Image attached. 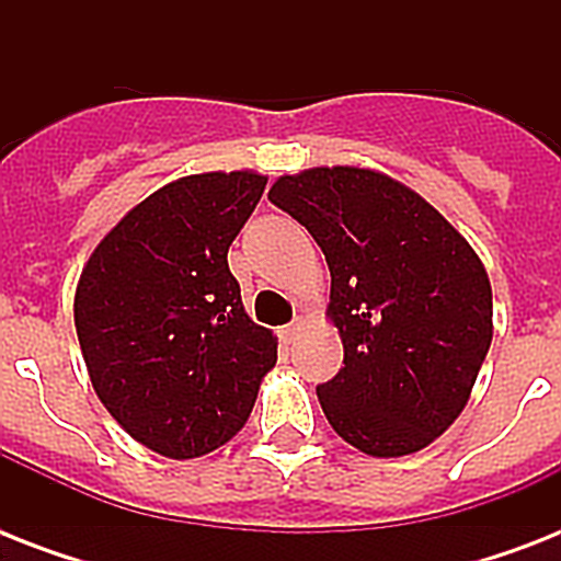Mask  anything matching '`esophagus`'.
<instances>
[{
    "label": "esophagus",
    "mask_w": 561,
    "mask_h": 561,
    "mask_svg": "<svg viewBox=\"0 0 561 561\" xmlns=\"http://www.w3.org/2000/svg\"><path fill=\"white\" fill-rule=\"evenodd\" d=\"M297 329H299V320H294V323H290V325H285V329H282V332H279L282 343L294 341V334H297Z\"/></svg>",
    "instance_id": "1"
}]
</instances>
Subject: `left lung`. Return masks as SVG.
Segmentation results:
<instances>
[{
  "mask_svg": "<svg viewBox=\"0 0 561 561\" xmlns=\"http://www.w3.org/2000/svg\"><path fill=\"white\" fill-rule=\"evenodd\" d=\"M271 203L314 236L332 273L343 367L317 387L329 425L373 457L422 451L460 416L492 343V285L471 244L381 171L285 174Z\"/></svg>",
  "mask_w": 561,
  "mask_h": 561,
  "instance_id": "left-lung-1",
  "label": "left lung"
}]
</instances>
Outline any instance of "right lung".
<instances>
[{"label": "right lung", "instance_id": "add662e5", "mask_svg": "<svg viewBox=\"0 0 561 561\" xmlns=\"http://www.w3.org/2000/svg\"><path fill=\"white\" fill-rule=\"evenodd\" d=\"M267 178H180L127 211L83 264L75 329L110 416L145 448L192 460L244 427L276 337L244 311L227 253Z\"/></svg>", "mask_w": 561, "mask_h": 561}]
</instances>
